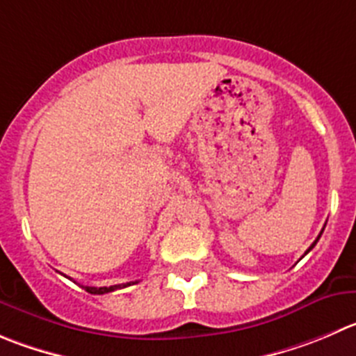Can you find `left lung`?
Segmentation results:
<instances>
[{
  "instance_id": "obj_1",
  "label": "left lung",
  "mask_w": 356,
  "mask_h": 356,
  "mask_svg": "<svg viewBox=\"0 0 356 356\" xmlns=\"http://www.w3.org/2000/svg\"><path fill=\"white\" fill-rule=\"evenodd\" d=\"M321 232H323V231H321ZM321 232H320V236H321ZM320 236H318V238H316V239H314V243H313V245H311V246H309V250H307V252H306V253H309V252H311V250H313V248H314V245H316V243H318V239H320ZM306 253H304V255H306Z\"/></svg>"
}]
</instances>
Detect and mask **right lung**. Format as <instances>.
<instances>
[{"label": "right lung", "instance_id": "1", "mask_svg": "<svg viewBox=\"0 0 356 356\" xmlns=\"http://www.w3.org/2000/svg\"><path fill=\"white\" fill-rule=\"evenodd\" d=\"M134 283L138 282H131V283H122V285H113V286H83L82 289L86 290V292L89 293H94V296H103V293H108V292H113V290H120V289H125V286H129V285H134Z\"/></svg>", "mask_w": 356, "mask_h": 356}]
</instances>
